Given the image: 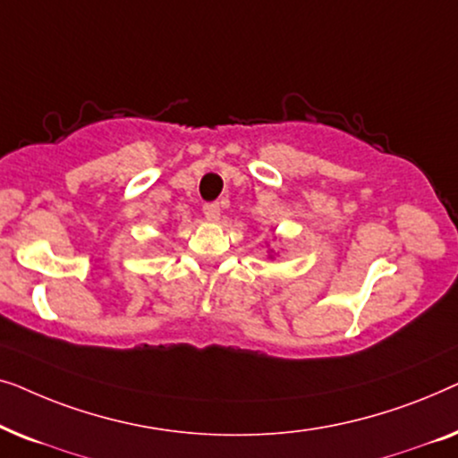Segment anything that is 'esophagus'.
<instances>
[{
    "instance_id": "34e87169",
    "label": "esophagus",
    "mask_w": 458,
    "mask_h": 458,
    "mask_svg": "<svg viewBox=\"0 0 458 458\" xmlns=\"http://www.w3.org/2000/svg\"><path fill=\"white\" fill-rule=\"evenodd\" d=\"M204 216L208 218V221H218V216H221V206H218L216 202H208L204 204Z\"/></svg>"
}]
</instances>
